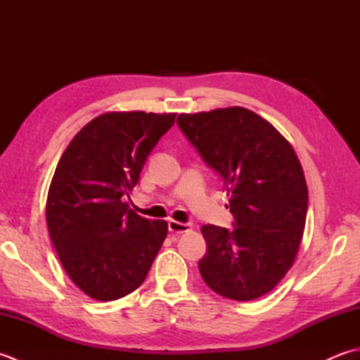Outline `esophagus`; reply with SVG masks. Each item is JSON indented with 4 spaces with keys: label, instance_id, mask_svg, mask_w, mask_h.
Instances as JSON below:
<instances>
[{
    "label": "esophagus",
    "instance_id": "obj_1",
    "mask_svg": "<svg viewBox=\"0 0 360 360\" xmlns=\"http://www.w3.org/2000/svg\"><path fill=\"white\" fill-rule=\"evenodd\" d=\"M190 229H192V224H188V223H178V221H173V219L168 221V232L173 235L188 232Z\"/></svg>",
    "mask_w": 360,
    "mask_h": 360
}]
</instances>
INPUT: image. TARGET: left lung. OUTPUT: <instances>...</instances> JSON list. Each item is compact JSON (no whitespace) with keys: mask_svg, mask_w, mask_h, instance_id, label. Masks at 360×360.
Returning a JSON list of instances; mask_svg holds the SVG:
<instances>
[{"mask_svg":"<svg viewBox=\"0 0 360 360\" xmlns=\"http://www.w3.org/2000/svg\"><path fill=\"white\" fill-rule=\"evenodd\" d=\"M178 127L224 182L233 229L201 227V277L232 300H255L290 269L308 212L294 148L269 122L241 106L179 114Z\"/></svg>","mask_w":360,"mask_h":360,"instance_id":"obj_1","label":"left lung"}]
</instances>
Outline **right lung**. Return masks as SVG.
Wrapping results in <instances>:
<instances>
[{
	"label": "right lung",
	"instance_id": "add662e5",
	"mask_svg": "<svg viewBox=\"0 0 360 360\" xmlns=\"http://www.w3.org/2000/svg\"><path fill=\"white\" fill-rule=\"evenodd\" d=\"M176 114L106 112L68 145L53 173L46 221L70 278L101 302L139 288L167 236L162 219L142 218L122 201Z\"/></svg>",
	"mask_w": 360,
	"mask_h": 360
}]
</instances>
